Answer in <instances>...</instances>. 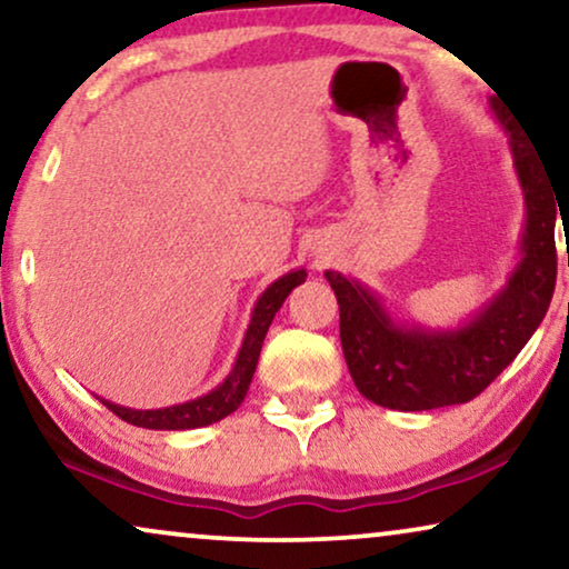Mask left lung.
<instances>
[{"mask_svg":"<svg viewBox=\"0 0 569 569\" xmlns=\"http://www.w3.org/2000/svg\"><path fill=\"white\" fill-rule=\"evenodd\" d=\"M489 108L508 134L526 207L518 261L500 290L461 323L427 326L396 318L383 298L355 277L326 271L339 302L349 376L378 407L427 411L471 401L516 360L549 310L557 282L555 224L557 214L562 217L555 170L495 100Z\"/></svg>","mask_w":569,"mask_h":569,"instance_id":"8db88e82","label":"left lung"}]
</instances>
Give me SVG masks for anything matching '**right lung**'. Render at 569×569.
Instances as JSON below:
<instances>
[{"instance_id": "1", "label": "right lung", "mask_w": 569, "mask_h": 569, "mask_svg": "<svg viewBox=\"0 0 569 569\" xmlns=\"http://www.w3.org/2000/svg\"><path fill=\"white\" fill-rule=\"evenodd\" d=\"M306 277H308L306 269H292L279 279H274V282L259 295V300H256V306L251 310V323H248L246 329L243 345L238 349L236 365H232L228 378H224L217 388H212L209 393L199 396V399L173 403V407H162V409H131L108 399H100V396L98 399L103 401L116 417H121L123 422L147 427V430H197V427L220 422V419L232 415V411L243 403L248 386H251L253 380L256 365H259L261 345L263 339H267L269 326L274 321L277 310L282 308L287 295H290L298 284L306 282Z\"/></svg>"}]
</instances>
